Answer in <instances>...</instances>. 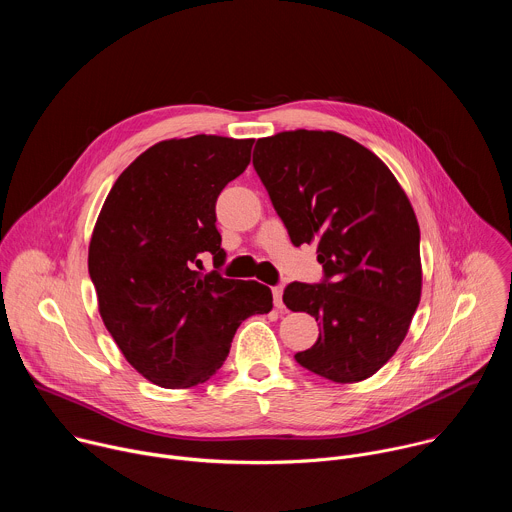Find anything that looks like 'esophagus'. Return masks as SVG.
<instances>
[{
	"instance_id": "obj_1",
	"label": "esophagus",
	"mask_w": 512,
	"mask_h": 512,
	"mask_svg": "<svg viewBox=\"0 0 512 512\" xmlns=\"http://www.w3.org/2000/svg\"><path fill=\"white\" fill-rule=\"evenodd\" d=\"M273 304H275L277 310H283V308H285V306H283V287H281V285L273 287Z\"/></svg>"
}]
</instances>
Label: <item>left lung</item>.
I'll return each mask as SVG.
<instances>
[{
	"label": "left lung",
	"instance_id": "8db88e82",
	"mask_svg": "<svg viewBox=\"0 0 512 512\" xmlns=\"http://www.w3.org/2000/svg\"><path fill=\"white\" fill-rule=\"evenodd\" d=\"M253 166L296 247L318 245L324 281L289 283L283 304L320 326L296 354L334 381L373 377L407 336L421 298L419 225L393 172L336 131L257 139Z\"/></svg>",
	"mask_w": 512,
	"mask_h": 512
}]
</instances>
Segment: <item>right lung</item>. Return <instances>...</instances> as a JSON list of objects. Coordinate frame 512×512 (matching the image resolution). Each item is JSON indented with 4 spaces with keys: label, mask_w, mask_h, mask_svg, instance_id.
<instances>
[{
    "label": "right lung",
    "mask_w": 512,
    "mask_h": 512,
    "mask_svg": "<svg viewBox=\"0 0 512 512\" xmlns=\"http://www.w3.org/2000/svg\"><path fill=\"white\" fill-rule=\"evenodd\" d=\"M253 139H166L113 184L89 245L99 314L131 367L164 389L208 381L243 320L273 308L257 281L202 273L223 263L214 204L251 162Z\"/></svg>",
    "instance_id": "add662e5"
}]
</instances>
